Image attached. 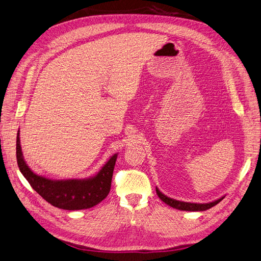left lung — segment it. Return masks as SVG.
<instances>
[{
	"instance_id": "obj_1",
	"label": "left lung",
	"mask_w": 261,
	"mask_h": 261,
	"mask_svg": "<svg viewBox=\"0 0 261 261\" xmlns=\"http://www.w3.org/2000/svg\"><path fill=\"white\" fill-rule=\"evenodd\" d=\"M156 193H157L158 197L161 198L164 201V203H166L167 205H169L170 207L179 209V210H186V212H204V210H207L209 208L214 207L218 203H220V201L224 198V196H223V197L218 198L214 201H210V203L195 204V203H187V201H181V200H176V199L168 197L165 194H163V193L159 191L157 188H156Z\"/></svg>"
}]
</instances>
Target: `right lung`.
Wrapping results in <instances>:
<instances>
[{"mask_svg": "<svg viewBox=\"0 0 261 261\" xmlns=\"http://www.w3.org/2000/svg\"><path fill=\"white\" fill-rule=\"evenodd\" d=\"M117 155L114 154L95 175L88 179L52 180L33 172L22 156L19 130L16 140V157L19 170L32 189L54 207L65 210H81L94 207L111 191Z\"/></svg>", "mask_w": 261, "mask_h": 261, "instance_id": "right-lung-1", "label": "right lung"}]
</instances>
